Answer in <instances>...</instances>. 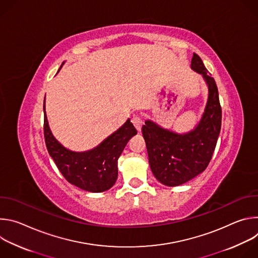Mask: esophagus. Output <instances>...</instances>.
Here are the masks:
<instances>
[{"instance_id":"obj_1","label":"esophagus","mask_w":258,"mask_h":258,"mask_svg":"<svg viewBox=\"0 0 258 258\" xmlns=\"http://www.w3.org/2000/svg\"><path fill=\"white\" fill-rule=\"evenodd\" d=\"M132 122H133V124L135 125V127L137 128V131H138V132H141V128H142V125H143V119H142V117L139 116V115H136V116L133 117Z\"/></svg>"}]
</instances>
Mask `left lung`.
I'll use <instances>...</instances> for the list:
<instances>
[{
	"instance_id": "left-lung-1",
	"label": "left lung",
	"mask_w": 258,
	"mask_h": 258,
	"mask_svg": "<svg viewBox=\"0 0 258 258\" xmlns=\"http://www.w3.org/2000/svg\"><path fill=\"white\" fill-rule=\"evenodd\" d=\"M191 67L201 73L208 85L207 105L197 127L185 135L164 130L150 120L142 127L151 170L161 183L169 187L179 186L205 170L222 127V107L214 79L195 53Z\"/></svg>"
}]
</instances>
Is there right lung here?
I'll list each match as a JSON object with an SVG mask.
<instances>
[{"mask_svg":"<svg viewBox=\"0 0 258 258\" xmlns=\"http://www.w3.org/2000/svg\"><path fill=\"white\" fill-rule=\"evenodd\" d=\"M44 136L48 152L62 175L72 185L89 192H103L111 188L117 179V160L125 145L137 135L130 119L108 137L97 148L83 153L65 149L53 137L45 111Z\"/></svg>","mask_w":258,"mask_h":258,"instance_id":"obj_1","label":"right lung"}]
</instances>
